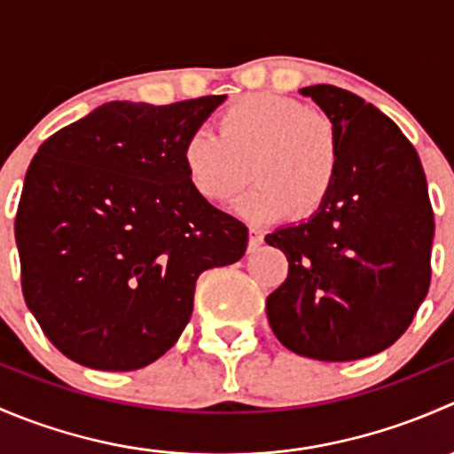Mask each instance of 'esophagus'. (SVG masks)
Returning a JSON list of instances; mask_svg holds the SVG:
<instances>
[{
	"label": "esophagus",
	"instance_id": "esophagus-1",
	"mask_svg": "<svg viewBox=\"0 0 454 454\" xmlns=\"http://www.w3.org/2000/svg\"><path fill=\"white\" fill-rule=\"evenodd\" d=\"M263 244V235L256 228H250V239H248V253H256Z\"/></svg>",
	"mask_w": 454,
	"mask_h": 454
}]
</instances>
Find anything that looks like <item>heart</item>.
Wrapping results in <instances>:
<instances>
[{
  "mask_svg": "<svg viewBox=\"0 0 454 454\" xmlns=\"http://www.w3.org/2000/svg\"><path fill=\"white\" fill-rule=\"evenodd\" d=\"M213 131H195L182 145L189 184L206 201L222 204L250 177L237 213L254 222L308 217L336 184L340 142L333 122L287 96L248 94L223 109Z\"/></svg>",
  "mask_w": 454,
  "mask_h": 454,
  "instance_id": "obj_1",
  "label": "heart"
}]
</instances>
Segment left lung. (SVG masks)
Here are the masks:
<instances>
[{"instance_id":"1","label":"left lung","mask_w":454,"mask_h":454,"mask_svg":"<svg viewBox=\"0 0 454 454\" xmlns=\"http://www.w3.org/2000/svg\"><path fill=\"white\" fill-rule=\"evenodd\" d=\"M299 91L336 127L340 168L312 217L265 237L290 263L265 312L290 351L349 363L391 347L428 294L433 208L418 151L391 118L340 87Z\"/></svg>"}]
</instances>
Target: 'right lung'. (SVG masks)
Returning <instances> with one entry per match:
<instances>
[{
    "label": "right lung",
    "mask_w": 454,
    "mask_h": 454,
    "mask_svg": "<svg viewBox=\"0 0 454 454\" xmlns=\"http://www.w3.org/2000/svg\"><path fill=\"white\" fill-rule=\"evenodd\" d=\"M226 96L112 100L39 146L15 239L21 290L74 363L136 371L167 354L204 270L239 261L248 228L189 184L182 145Z\"/></svg>",
    "instance_id": "obj_1"
}]
</instances>
